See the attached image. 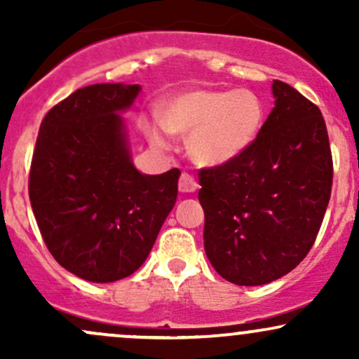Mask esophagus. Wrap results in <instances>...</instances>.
I'll use <instances>...</instances> for the list:
<instances>
[{
    "mask_svg": "<svg viewBox=\"0 0 359 359\" xmlns=\"http://www.w3.org/2000/svg\"><path fill=\"white\" fill-rule=\"evenodd\" d=\"M197 189V184H196V180L192 179V175H189V174H184L180 175V179H179V191L180 192H194Z\"/></svg>",
    "mask_w": 359,
    "mask_h": 359,
    "instance_id": "esophagus-1",
    "label": "esophagus"
}]
</instances>
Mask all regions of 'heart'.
<instances>
[{
	"label": "heart",
	"instance_id": "obj_1",
	"mask_svg": "<svg viewBox=\"0 0 359 359\" xmlns=\"http://www.w3.org/2000/svg\"><path fill=\"white\" fill-rule=\"evenodd\" d=\"M265 108L248 89L197 88L175 94L163 104L162 123L147 128L158 147L168 143V131L189 135V151L203 165H222L241 156L262 130Z\"/></svg>",
	"mask_w": 359,
	"mask_h": 359
}]
</instances>
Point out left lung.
I'll return each instance as SVG.
<instances>
[{
    "label": "left lung",
    "instance_id": "1",
    "mask_svg": "<svg viewBox=\"0 0 359 359\" xmlns=\"http://www.w3.org/2000/svg\"><path fill=\"white\" fill-rule=\"evenodd\" d=\"M275 108L241 156L199 172L204 250L236 285L270 283L307 257L332 187V155L320 109L273 81Z\"/></svg>",
    "mask_w": 359,
    "mask_h": 359
}]
</instances>
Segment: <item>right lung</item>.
<instances>
[{"instance_id":"obj_1","label":"right lung","mask_w":359,"mask_h":359,"mask_svg":"<svg viewBox=\"0 0 359 359\" xmlns=\"http://www.w3.org/2000/svg\"><path fill=\"white\" fill-rule=\"evenodd\" d=\"M138 84L77 89L45 114L28 194L52 257L77 277L106 283L143 265L177 199L180 170L140 174L118 113Z\"/></svg>"}]
</instances>
